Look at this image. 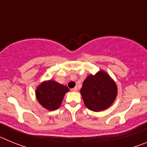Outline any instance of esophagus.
Wrapping results in <instances>:
<instances>
[{"label":"esophagus","instance_id":"obj_1","mask_svg":"<svg viewBox=\"0 0 147 147\" xmlns=\"http://www.w3.org/2000/svg\"><path fill=\"white\" fill-rule=\"evenodd\" d=\"M77 90H78L77 87H75L74 88H72V89H71V90H72V91H77Z\"/></svg>","mask_w":147,"mask_h":147}]
</instances>
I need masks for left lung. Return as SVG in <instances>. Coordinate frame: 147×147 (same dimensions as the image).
I'll list each match as a JSON object with an SVG mask.
<instances>
[{"instance_id":"8db88e82","label":"left lung","mask_w":147,"mask_h":147,"mask_svg":"<svg viewBox=\"0 0 147 147\" xmlns=\"http://www.w3.org/2000/svg\"><path fill=\"white\" fill-rule=\"evenodd\" d=\"M80 93L85 106L92 111L98 112L107 109L115 101L117 87L107 74L98 71L86 78Z\"/></svg>"}]
</instances>
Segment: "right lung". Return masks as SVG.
I'll return each mask as SVG.
<instances>
[{
    "label": "right lung",
    "instance_id": "right-lung-1",
    "mask_svg": "<svg viewBox=\"0 0 147 147\" xmlns=\"http://www.w3.org/2000/svg\"><path fill=\"white\" fill-rule=\"evenodd\" d=\"M69 89L53 80L42 83L36 90V96L40 104L49 110L59 107L63 97Z\"/></svg>",
    "mask_w": 147,
    "mask_h": 147
}]
</instances>
